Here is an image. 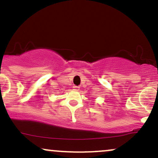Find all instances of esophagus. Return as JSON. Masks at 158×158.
I'll use <instances>...</instances> for the list:
<instances>
[{
    "mask_svg": "<svg viewBox=\"0 0 158 158\" xmlns=\"http://www.w3.org/2000/svg\"><path fill=\"white\" fill-rule=\"evenodd\" d=\"M79 89H80L79 86H73V89L75 90V91H79Z\"/></svg>",
    "mask_w": 158,
    "mask_h": 158,
    "instance_id": "obj_1",
    "label": "esophagus"
}]
</instances>
